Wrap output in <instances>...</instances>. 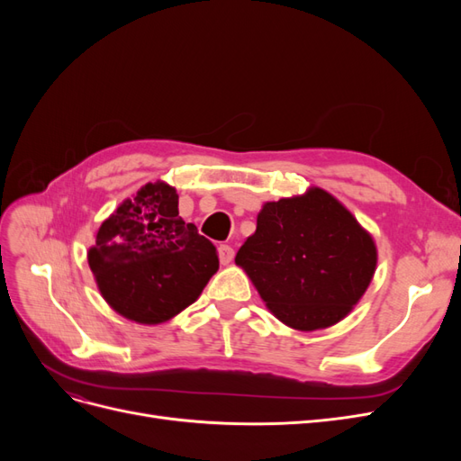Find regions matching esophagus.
<instances>
[{"instance_id":"obj_1","label":"esophagus","mask_w":461,"mask_h":461,"mask_svg":"<svg viewBox=\"0 0 461 461\" xmlns=\"http://www.w3.org/2000/svg\"><path fill=\"white\" fill-rule=\"evenodd\" d=\"M217 252H219V259L222 265H229L234 259V248L229 244H221L217 248Z\"/></svg>"}]
</instances>
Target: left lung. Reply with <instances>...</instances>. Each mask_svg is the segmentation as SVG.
I'll list each match as a JSON object with an SVG mask.
<instances>
[{
	"mask_svg": "<svg viewBox=\"0 0 461 461\" xmlns=\"http://www.w3.org/2000/svg\"><path fill=\"white\" fill-rule=\"evenodd\" d=\"M234 261L283 323L315 330L339 323L364 296L376 248L339 200L312 188L265 203Z\"/></svg>",
	"mask_w": 461,
	"mask_h": 461,
	"instance_id": "obj_1",
	"label": "left lung"
}]
</instances>
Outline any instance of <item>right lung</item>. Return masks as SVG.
Listing matches in <instances>:
<instances>
[{"mask_svg": "<svg viewBox=\"0 0 461 461\" xmlns=\"http://www.w3.org/2000/svg\"><path fill=\"white\" fill-rule=\"evenodd\" d=\"M88 263L111 308L148 325L196 302L219 269L215 246L178 215L165 183H148L102 222Z\"/></svg>", "mask_w": 461, "mask_h": 461, "instance_id": "right-lung-1", "label": "right lung"}]
</instances>
